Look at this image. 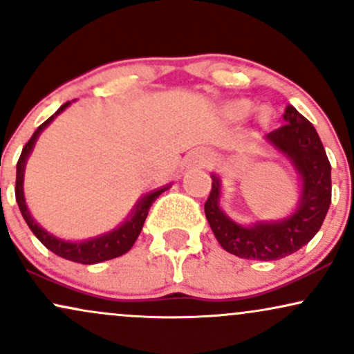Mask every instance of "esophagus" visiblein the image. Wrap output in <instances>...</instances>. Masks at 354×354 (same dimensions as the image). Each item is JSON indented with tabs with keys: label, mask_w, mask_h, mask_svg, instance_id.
<instances>
[{
	"label": "esophagus",
	"mask_w": 354,
	"mask_h": 354,
	"mask_svg": "<svg viewBox=\"0 0 354 354\" xmlns=\"http://www.w3.org/2000/svg\"><path fill=\"white\" fill-rule=\"evenodd\" d=\"M212 162V156L208 151H197L190 156V164L198 165V167H205Z\"/></svg>",
	"instance_id": "obj_1"
}]
</instances>
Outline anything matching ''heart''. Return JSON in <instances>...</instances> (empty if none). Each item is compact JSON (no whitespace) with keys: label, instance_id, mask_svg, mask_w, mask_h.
<instances>
[{"label":"heart","instance_id":"heart-1","mask_svg":"<svg viewBox=\"0 0 354 354\" xmlns=\"http://www.w3.org/2000/svg\"><path fill=\"white\" fill-rule=\"evenodd\" d=\"M252 110V104L250 102H246V100H236V102L230 103L228 106H226V113H228L230 118H233V120H241V118L248 116ZM270 118V111L269 108H263V110L259 111V121L261 123H268Z\"/></svg>","mask_w":354,"mask_h":354}]
</instances>
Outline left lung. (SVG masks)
<instances>
[{
    "label": "left lung",
    "mask_w": 354,
    "mask_h": 354,
    "mask_svg": "<svg viewBox=\"0 0 354 354\" xmlns=\"http://www.w3.org/2000/svg\"><path fill=\"white\" fill-rule=\"evenodd\" d=\"M283 120L286 126L269 133L263 144L297 170L300 192L294 212L279 220L238 223L221 208V178L212 174L205 215L221 248L243 259L276 261L299 251L318 233L330 208L331 165L317 129L292 104L286 106Z\"/></svg>",
    "instance_id": "left-lung-1"
}]
</instances>
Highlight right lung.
Masks as SVG:
<instances>
[{
    "instance_id": "right-lung-1",
    "label": "right lung",
    "mask_w": 354,
    "mask_h": 354,
    "mask_svg": "<svg viewBox=\"0 0 354 354\" xmlns=\"http://www.w3.org/2000/svg\"><path fill=\"white\" fill-rule=\"evenodd\" d=\"M71 104L72 102L64 103L62 106H60L59 110L49 118V120L44 121V123L34 131V134L30 136L28 144L23 147V152H21V157L16 165V202L21 210V215H23L30 231L36 234V238L47 248V250H50L57 256L64 257V259L73 261V263L97 264V263H103V261L113 259V257L123 256L131 250V248H133L134 241H136L139 233H141L142 225L144 221H146L147 213H149L151 205L154 203V200L159 197L162 192L170 189V185L172 184H167L164 187H159V189L156 190L147 192L146 195H142V197L138 200L136 205H134L133 210H131L128 216H126L124 221H121L116 228H113L111 231H106V233L103 234H98V236L82 239V241H67V239L55 236V234H52L50 231L42 228V226L34 220V216L30 215L28 203H26V198H24L26 162H28L30 152H32L34 146H36L37 138L41 136L42 131L46 129L47 126H49L52 121L60 115V113L65 111V108L71 106Z\"/></svg>"
}]
</instances>
